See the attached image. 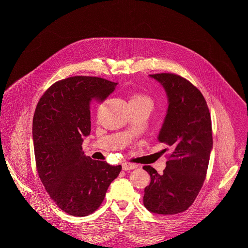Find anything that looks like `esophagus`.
Instances as JSON below:
<instances>
[{
	"label": "esophagus",
	"instance_id": "esophagus-1",
	"mask_svg": "<svg viewBox=\"0 0 248 248\" xmlns=\"http://www.w3.org/2000/svg\"><path fill=\"white\" fill-rule=\"evenodd\" d=\"M138 165L134 164V163H131V162H123L122 163V169L124 171H128V170H133L135 168H137Z\"/></svg>",
	"mask_w": 248,
	"mask_h": 248
}]
</instances>
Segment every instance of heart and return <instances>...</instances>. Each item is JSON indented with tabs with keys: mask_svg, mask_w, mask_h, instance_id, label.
Segmentation results:
<instances>
[{
	"mask_svg": "<svg viewBox=\"0 0 248 248\" xmlns=\"http://www.w3.org/2000/svg\"><path fill=\"white\" fill-rule=\"evenodd\" d=\"M130 105H137V106H148L150 108L153 107L154 101L153 99L147 95V94H143L137 93L135 94H133L129 100Z\"/></svg>",
	"mask_w": 248,
	"mask_h": 248,
	"instance_id": "obj_1",
	"label": "heart"
}]
</instances>
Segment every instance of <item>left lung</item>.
Segmentation results:
<instances>
[{"label": "left lung", "instance_id": "8db88e82", "mask_svg": "<svg viewBox=\"0 0 248 248\" xmlns=\"http://www.w3.org/2000/svg\"><path fill=\"white\" fill-rule=\"evenodd\" d=\"M150 76L168 96L158 140L171 148V155L161 175L149 165L143 167L151 177L143 203L150 212L175 215L192 205L206 177L213 147L211 116L202 93L185 78L174 73Z\"/></svg>", "mask_w": 248, "mask_h": 248}]
</instances>
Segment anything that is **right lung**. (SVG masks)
<instances>
[{
    "instance_id": "right-lung-1",
    "label": "right lung",
    "mask_w": 248,
    "mask_h": 248,
    "mask_svg": "<svg viewBox=\"0 0 248 248\" xmlns=\"http://www.w3.org/2000/svg\"><path fill=\"white\" fill-rule=\"evenodd\" d=\"M117 83L94 76H72L42 95L32 122L36 168L55 204L74 217L96 211L121 165L93 160L82 151L91 133V105L103 102Z\"/></svg>"
}]
</instances>
